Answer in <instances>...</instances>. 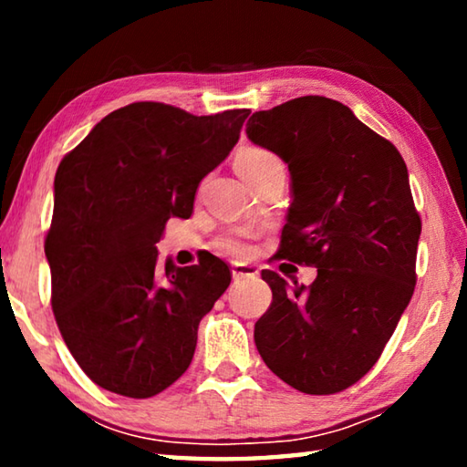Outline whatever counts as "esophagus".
<instances>
[{"mask_svg":"<svg viewBox=\"0 0 467 467\" xmlns=\"http://www.w3.org/2000/svg\"><path fill=\"white\" fill-rule=\"evenodd\" d=\"M259 275V270L255 265L251 264H234L233 265V280L239 282V280H244V278H257Z\"/></svg>","mask_w":467,"mask_h":467,"instance_id":"esophagus-1","label":"esophagus"}]
</instances>
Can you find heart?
I'll use <instances>...</instances> for the list:
<instances>
[{"mask_svg":"<svg viewBox=\"0 0 467 467\" xmlns=\"http://www.w3.org/2000/svg\"><path fill=\"white\" fill-rule=\"evenodd\" d=\"M272 167H284V164L278 156L265 148L249 146V148H243L241 152L236 154V169H239V172L244 179L255 177L259 172H264ZM249 239H251V233L241 231L239 228V231H233V233H226L224 236H220L216 247L220 253H224V255L241 257L249 251Z\"/></svg>","mask_w":467,"mask_h":467,"instance_id":"b5f03b06","label":"heart"}]
</instances>
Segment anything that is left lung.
I'll list each match as a JSON object with an SVG mask.
<instances>
[{
  "instance_id": "left-lung-1",
  "label": "left lung",
  "mask_w": 467,
  "mask_h": 467,
  "mask_svg": "<svg viewBox=\"0 0 467 467\" xmlns=\"http://www.w3.org/2000/svg\"><path fill=\"white\" fill-rule=\"evenodd\" d=\"M288 164L292 203L278 255L317 267L309 288L272 270L255 346L274 375L311 395L344 391L381 357L416 286L420 216L389 140L342 102L300 97L247 121Z\"/></svg>"
}]
</instances>
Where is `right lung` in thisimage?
Listing matches in <instances>:
<instances>
[{
    "label": "right lung",
    "mask_w": 467,
    "mask_h": 467,
    "mask_svg": "<svg viewBox=\"0 0 467 467\" xmlns=\"http://www.w3.org/2000/svg\"><path fill=\"white\" fill-rule=\"evenodd\" d=\"M249 109L197 117L131 102L100 119L55 175L45 255L63 342L102 389L146 400L192 365L197 327L231 284L212 253L158 265L167 220L189 218L200 181L231 154Z\"/></svg>",
    "instance_id": "obj_1"
}]
</instances>
